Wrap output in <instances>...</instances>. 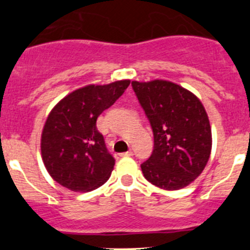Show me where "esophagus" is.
Instances as JSON below:
<instances>
[{"label":"esophagus","instance_id":"1","mask_svg":"<svg viewBox=\"0 0 250 250\" xmlns=\"http://www.w3.org/2000/svg\"><path fill=\"white\" fill-rule=\"evenodd\" d=\"M133 155H134V152H133L132 150H129V151H127V152L122 153V156H125V157H130V156H133Z\"/></svg>","mask_w":250,"mask_h":250}]
</instances>
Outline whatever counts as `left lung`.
<instances>
[{"instance_id": "left-lung-1", "label": "left lung", "mask_w": 250, "mask_h": 250, "mask_svg": "<svg viewBox=\"0 0 250 250\" xmlns=\"http://www.w3.org/2000/svg\"><path fill=\"white\" fill-rule=\"evenodd\" d=\"M153 132V151L141 165L147 181L163 190H180L203 172L211 151V129L201 100L165 80L133 81Z\"/></svg>"}]
</instances>
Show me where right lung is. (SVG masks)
Wrapping results in <instances>:
<instances>
[{"instance_id": "obj_1", "label": "right lung", "mask_w": 250, "mask_h": 250, "mask_svg": "<svg viewBox=\"0 0 250 250\" xmlns=\"http://www.w3.org/2000/svg\"><path fill=\"white\" fill-rule=\"evenodd\" d=\"M129 80L89 84L60 100L48 115L41 153L49 175L69 190L87 192L109 180L115 158L97 129V118L125 93Z\"/></svg>"}]
</instances>
